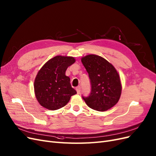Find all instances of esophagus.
<instances>
[{"label": "esophagus", "instance_id": "34e87169", "mask_svg": "<svg viewBox=\"0 0 156 156\" xmlns=\"http://www.w3.org/2000/svg\"><path fill=\"white\" fill-rule=\"evenodd\" d=\"M76 92L78 94H80V91H81V87H80V86H78L76 88Z\"/></svg>", "mask_w": 156, "mask_h": 156}]
</instances>
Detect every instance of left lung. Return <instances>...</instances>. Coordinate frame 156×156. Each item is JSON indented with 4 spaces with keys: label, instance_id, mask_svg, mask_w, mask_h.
<instances>
[{
    "label": "left lung",
    "instance_id": "left-lung-1",
    "mask_svg": "<svg viewBox=\"0 0 156 156\" xmlns=\"http://www.w3.org/2000/svg\"><path fill=\"white\" fill-rule=\"evenodd\" d=\"M81 62L91 80V93L83 97L90 108L98 112L107 111L116 104L122 93L120 76L113 65L104 58L89 54Z\"/></svg>",
    "mask_w": 156,
    "mask_h": 156
}]
</instances>
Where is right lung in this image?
Masks as SVG:
<instances>
[{
  "label": "right lung",
  "mask_w": 156,
  "mask_h": 156,
  "mask_svg": "<svg viewBox=\"0 0 156 156\" xmlns=\"http://www.w3.org/2000/svg\"><path fill=\"white\" fill-rule=\"evenodd\" d=\"M76 59L72 56H56L49 59L38 71L34 80V93L39 104L49 110L65 106L76 94L65 75Z\"/></svg>",
  "instance_id": "right-lung-1"
}]
</instances>
